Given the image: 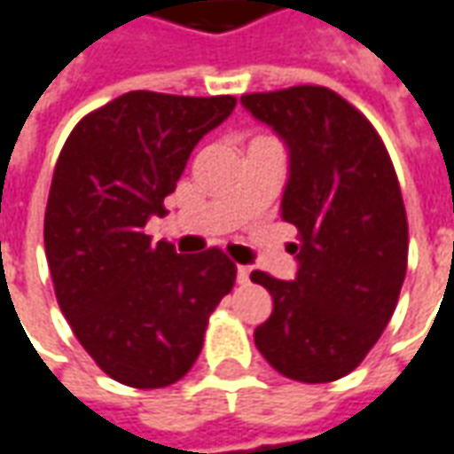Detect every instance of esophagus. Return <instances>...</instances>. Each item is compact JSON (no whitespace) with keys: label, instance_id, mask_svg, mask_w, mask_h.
<instances>
[{"label":"esophagus","instance_id":"1","mask_svg":"<svg viewBox=\"0 0 454 454\" xmlns=\"http://www.w3.org/2000/svg\"><path fill=\"white\" fill-rule=\"evenodd\" d=\"M236 280H238V285H248V282H250V270L246 268V265H238Z\"/></svg>","mask_w":454,"mask_h":454}]
</instances>
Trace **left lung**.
I'll list each match as a JSON object with an SVG mask.
<instances>
[{"mask_svg": "<svg viewBox=\"0 0 454 454\" xmlns=\"http://www.w3.org/2000/svg\"><path fill=\"white\" fill-rule=\"evenodd\" d=\"M290 152L282 221L300 233L293 282L272 294L255 347L282 376L329 383L359 366L388 325L408 268V218L391 157L356 107L322 85L240 98Z\"/></svg>", "mask_w": 454, "mask_h": 454, "instance_id": "1", "label": "left lung"}]
</instances>
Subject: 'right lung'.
I'll list each match as a JSON object with an SVG mask.
<instances>
[{"label": "right lung", "mask_w": 454, "mask_h": 454, "mask_svg": "<svg viewBox=\"0 0 454 454\" xmlns=\"http://www.w3.org/2000/svg\"><path fill=\"white\" fill-rule=\"evenodd\" d=\"M233 107V95L132 90L85 115L56 161L43 218L56 300L95 364L132 388L186 376L236 282L223 250L179 255L145 233L199 139Z\"/></svg>", "instance_id": "add662e5"}]
</instances>
